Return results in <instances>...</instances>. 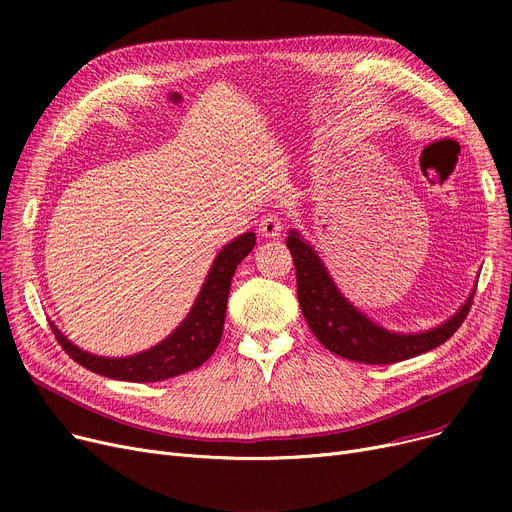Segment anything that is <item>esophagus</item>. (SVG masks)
I'll use <instances>...</instances> for the list:
<instances>
[{
    "label": "esophagus",
    "instance_id": "1",
    "mask_svg": "<svg viewBox=\"0 0 512 512\" xmlns=\"http://www.w3.org/2000/svg\"><path fill=\"white\" fill-rule=\"evenodd\" d=\"M284 230V222H282V215L278 213H267L263 215V220L259 224V232L267 238H276L280 236V232Z\"/></svg>",
    "mask_w": 512,
    "mask_h": 512
}]
</instances>
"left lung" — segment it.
Returning a JSON list of instances; mask_svg holds the SVG:
<instances>
[{"label":"left lung","mask_w":512,"mask_h":512,"mask_svg":"<svg viewBox=\"0 0 512 512\" xmlns=\"http://www.w3.org/2000/svg\"><path fill=\"white\" fill-rule=\"evenodd\" d=\"M286 247L292 253L294 270H297L299 303L311 332L330 353L344 359L369 365H390L423 355L444 344L459 330L473 303L471 292L459 311L432 330L413 334L390 332L344 297L324 261L319 259L299 230L292 228L288 232Z\"/></svg>","instance_id":"8db88e82"}]
</instances>
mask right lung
<instances>
[{
	"instance_id": "right-lung-1",
	"label": "right lung",
	"mask_w": 512,
	"mask_h": 512,
	"mask_svg": "<svg viewBox=\"0 0 512 512\" xmlns=\"http://www.w3.org/2000/svg\"><path fill=\"white\" fill-rule=\"evenodd\" d=\"M255 247V232H245L230 240L215 255L209 274L197 294L195 305L180 321V326L155 346L130 357H99L83 351L70 342L56 324H51L53 334L64 351L93 373L122 382H161L176 378L180 373L201 367L218 348L224 332V317L230 294V282L236 265Z\"/></svg>"
}]
</instances>
